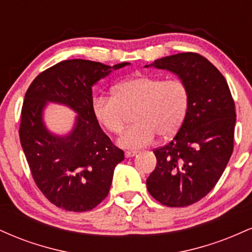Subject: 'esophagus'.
Listing matches in <instances>:
<instances>
[{"mask_svg": "<svg viewBox=\"0 0 252 252\" xmlns=\"http://www.w3.org/2000/svg\"><path fill=\"white\" fill-rule=\"evenodd\" d=\"M137 153V150H128V152H126V158H132V156H135Z\"/></svg>", "mask_w": 252, "mask_h": 252, "instance_id": "34e87169", "label": "esophagus"}]
</instances>
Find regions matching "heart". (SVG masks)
<instances>
[{"label": "heart", "mask_w": 252, "mask_h": 252, "mask_svg": "<svg viewBox=\"0 0 252 252\" xmlns=\"http://www.w3.org/2000/svg\"><path fill=\"white\" fill-rule=\"evenodd\" d=\"M189 108V91L180 80L135 76L118 83L114 96H98L92 109L98 123L110 134H122L128 114L135 124L118 141L123 148L148 146L155 136L170 137L180 129Z\"/></svg>", "instance_id": "heart-1"}]
</instances>
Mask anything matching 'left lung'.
Masks as SVG:
<instances>
[{
  "mask_svg": "<svg viewBox=\"0 0 252 252\" xmlns=\"http://www.w3.org/2000/svg\"><path fill=\"white\" fill-rule=\"evenodd\" d=\"M148 66L180 78L189 91V108L174 138L154 150L158 163L147 189L160 204L189 206L213 189L232 155L235 102L224 76L200 54H174Z\"/></svg>",
  "mask_w": 252,
  "mask_h": 252,
  "instance_id": "8db88e82",
  "label": "left lung"
}]
</instances>
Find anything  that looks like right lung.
Wrapping results in <instances>:
<instances>
[{
    "label": "right lung",
    "mask_w": 252,
    "mask_h": 252,
    "mask_svg": "<svg viewBox=\"0 0 252 252\" xmlns=\"http://www.w3.org/2000/svg\"><path fill=\"white\" fill-rule=\"evenodd\" d=\"M129 63L111 66L91 60H63L41 72L26 92L20 141L36 186L59 209L85 212L108 195L115 167L124 160L104 134L92 109V86ZM47 101L77 112L67 135L52 134L42 112Z\"/></svg>",
    "instance_id": "right-lung-1"
}]
</instances>
